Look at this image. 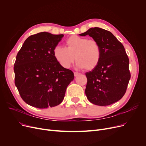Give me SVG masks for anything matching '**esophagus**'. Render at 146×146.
Instances as JSON below:
<instances>
[{"mask_svg": "<svg viewBox=\"0 0 146 146\" xmlns=\"http://www.w3.org/2000/svg\"><path fill=\"white\" fill-rule=\"evenodd\" d=\"M79 74H80V73H78V72H74V75L75 77H76V76H78Z\"/></svg>", "mask_w": 146, "mask_h": 146, "instance_id": "1", "label": "esophagus"}]
</instances>
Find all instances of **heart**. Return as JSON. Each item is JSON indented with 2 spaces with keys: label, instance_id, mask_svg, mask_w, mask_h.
Masks as SVG:
<instances>
[{
  "label": "heart",
  "instance_id": "obj_1",
  "mask_svg": "<svg viewBox=\"0 0 146 146\" xmlns=\"http://www.w3.org/2000/svg\"><path fill=\"white\" fill-rule=\"evenodd\" d=\"M67 48L56 46L53 56L58 63L63 68H70L75 60L79 68L92 70L99 64L101 58V48L95 39L72 35L66 41Z\"/></svg>",
  "mask_w": 146,
  "mask_h": 146
}]
</instances>
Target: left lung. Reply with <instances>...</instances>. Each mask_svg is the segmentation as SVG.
<instances>
[{
	"mask_svg": "<svg viewBox=\"0 0 146 146\" xmlns=\"http://www.w3.org/2000/svg\"><path fill=\"white\" fill-rule=\"evenodd\" d=\"M79 35L92 37L101 48L98 65L86 73L85 94L88 100L99 106L118 101L125 94L131 78L129 58L123 45L111 32L100 28H91Z\"/></svg>",
	"mask_w": 146,
	"mask_h": 146,
	"instance_id": "1",
	"label": "left lung"
}]
</instances>
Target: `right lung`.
Segmentation results:
<instances>
[{"label":"right lung","instance_id":"1","mask_svg":"<svg viewBox=\"0 0 146 146\" xmlns=\"http://www.w3.org/2000/svg\"><path fill=\"white\" fill-rule=\"evenodd\" d=\"M64 36L42 32L29 36L17 54L15 84L27 104L38 108L56 106L63 101L73 72L63 68L53 49Z\"/></svg>","mask_w":146,"mask_h":146}]
</instances>
